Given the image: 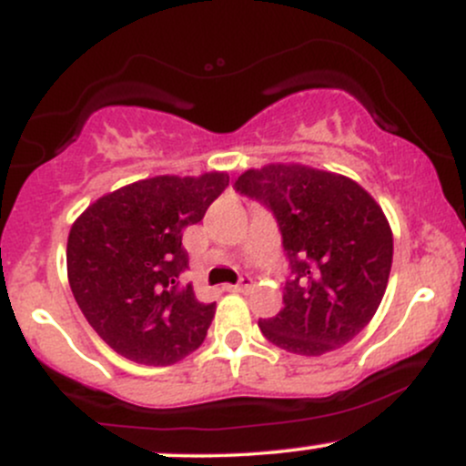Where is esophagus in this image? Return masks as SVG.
Returning a JSON list of instances; mask_svg holds the SVG:
<instances>
[{"mask_svg":"<svg viewBox=\"0 0 466 466\" xmlns=\"http://www.w3.org/2000/svg\"><path fill=\"white\" fill-rule=\"evenodd\" d=\"M249 287H251V278L243 276V278H240L238 285H226L223 289H226V291H248Z\"/></svg>","mask_w":466,"mask_h":466,"instance_id":"obj_1","label":"esophagus"}]
</instances>
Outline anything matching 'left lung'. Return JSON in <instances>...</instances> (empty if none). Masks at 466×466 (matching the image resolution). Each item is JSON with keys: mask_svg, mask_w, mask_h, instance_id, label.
<instances>
[{"mask_svg": "<svg viewBox=\"0 0 466 466\" xmlns=\"http://www.w3.org/2000/svg\"><path fill=\"white\" fill-rule=\"evenodd\" d=\"M234 188L271 210L289 260L282 309L260 333L307 357L349 344L377 313L392 267L379 203L357 181L300 164L245 170Z\"/></svg>", "mask_w": 466, "mask_h": 466, "instance_id": "left-lung-1", "label": "left lung"}]
</instances>
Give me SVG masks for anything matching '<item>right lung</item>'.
<instances>
[{
  "mask_svg": "<svg viewBox=\"0 0 466 466\" xmlns=\"http://www.w3.org/2000/svg\"><path fill=\"white\" fill-rule=\"evenodd\" d=\"M226 173L159 175L109 192L74 221L67 278L85 319L127 360L170 366L206 339L215 302L181 285V237L228 188Z\"/></svg>",
  "mask_w": 466,
  "mask_h": 466,
  "instance_id": "add662e5",
  "label": "right lung"
}]
</instances>
